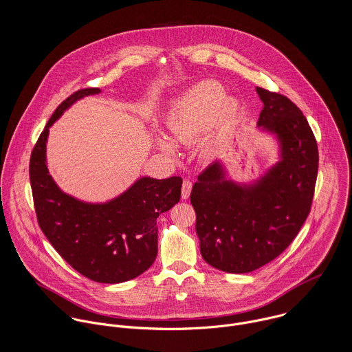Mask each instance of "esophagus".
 I'll return each instance as SVG.
<instances>
[{
    "label": "esophagus",
    "instance_id": "34e87169",
    "mask_svg": "<svg viewBox=\"0 0 352 352\" xmlns=\"http://www.w3.org/2000/svg\"><path fill=\"white\" fill-rule=\"evenodd\" d=\"M191 188H192V183L190 180H184L183 186H182V198L183 199H188L190 198Z\"/></svg>",
    "mask_w": 352,
    "mask_h": 352
}]
</instances>
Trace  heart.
Listing matches in <instances>:
<instances>
[{
	"label": "heart",
	"instance_id": "1",
	"mask_svg": "<svg viewBox=\"0 0 352 352\" xmlns=\"http://www.w3.org/2000/svg\"><path fill=\"white\" fill-rule=\"evenodd\" d=\"M241 105L234 98H226L225 88L217 81H201L172 101L165 113V126L177 144L198 140L211 124L218 129L232 126ZM154 146L165 155L175 157L176 146L165 135L154 137Z\"/></svg>",
	"mask_w": 352,
	"mask_h": 352
}]
</instances>
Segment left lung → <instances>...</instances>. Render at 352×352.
I'll return each instance as SVG.
<instances>
[{"mask_svg": "<svg viewBox=\"0 0 352 352\" xmlns=\"http://www.w3.org/2000/svg\"><path fill=\"white\" fill-rule=\"evenodd\" d=\"M256 92L263 101L257 127L278 141L279 161L247 184L228 179L215 161L190 197L204 261L230 274L254 271L292 244L310 212L318 170L317 142L301 109L283 95Z\"/></svg>", "mask_w": 352, "mask_h": 352, "instance_id": "left-lung-1", "label": "left lung"}]
</instances>
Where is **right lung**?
<instances>
[{
	"instance_id": "obj_1",
	"label": "right lung",
	"mask_w": 352,
	"mask_h": 352,
	"mask_svg": "<svg viewBox=\"0 0 352 352\" xmlns=\"http://www.w3.org/2000/svg\"><path fill=\"white\" fill-rule=\"evenodd\" d=\"M100 92L80 89L59 104L31 154L30 180L39 226L55 251L81 275L112 285L137 278L154 263L157 218L180 201L183 180L144 176L104 203L80 201L56 186L46 160L50 127L76 101Z\"/></svg>"
}]
</instances>
